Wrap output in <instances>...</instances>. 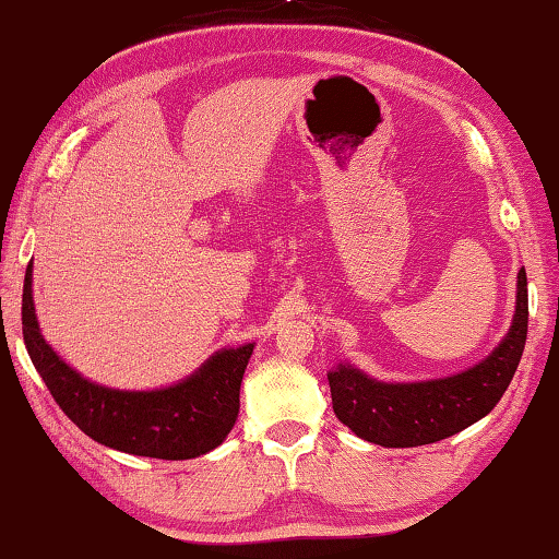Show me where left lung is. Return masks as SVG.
I'll list each match as a JSON object with an SVG mask.
<instances>
[{
  "mask_svg": "<svg viewBox=\"0 0 559 559\" xmlns=\"http://www.w3.org/2000/svg\"><path fill=\"white\" fill-rule=\"evenodd\" d=\"M525 335L528 280L521 270L513 323L487 360L460 374L411 384H386L338 365L329 374L335 416L357 438L384 448H416L455 436L499 404L521 362Z\"/></svg>",
  "mask_w": 559,
  "mask_h": 559,
  "instance_id": "1",
  "label": "left lung"
}]
</instances>
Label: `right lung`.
<instances>
[{"instance_id": "add662e5", "label": "right lung", "mask_w": 559, "mask_h": 559, "mask_svg": "<svg viewBox=\"0 0 559 559\" xmlns=\"http://www.w3.org/2000/svg\"><path fill=\"white\" fill-rule=\"evenodd\" d=\"M28 262L21 294V329L31 362L72 424L97 443L157 460L206 455L230 433L252 343L221 350L185 382L157 392H119L92 384L60 360L38 331Z\"/></svg>"}]
</instances>
